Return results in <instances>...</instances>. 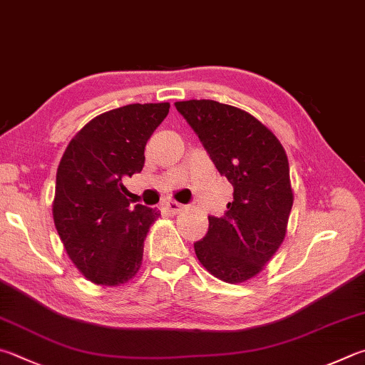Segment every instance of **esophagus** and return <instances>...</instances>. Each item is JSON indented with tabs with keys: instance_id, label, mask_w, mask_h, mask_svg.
Here are the masks:
<instances>
[{
	"instance_id": "1",
	"label": "esophagus",
	"mask_w": 365,
	"mask_h": 365,
	"mask_svg": "<svg viewBox=\"0 0 365 365\" xmlns=\"http://www.w3.org/2000/svg\"><path fill=\"white\" fill-rule=\"evenodd\" d=\"M165 207H168V210L172 212V214H178V212H182L185 209V205L177 201H168L165 202Z\"/></svg>"
}]
</instances>
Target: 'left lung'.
<instances>
[{"mask_svg": "<svg viewBox=\"0 0 365 365\" xmlns=\"http://www.w3.org/2000/svg\"><path fill=\"white\" fill-rule=\"evenodd\" d=\"M217 170L233 185L223 217L195 242L196 257L217 279L241 284L255 277L287 233L294 191L286 150L247 111L215 101L175 102Z\"/></svg>", "mask_w": 365, "mask_h": 365, "instance_id": "left-lung-1", "label": "left lung"}]
</instances>
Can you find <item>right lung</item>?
<instances>
[{"instance_id": "add662e5", "label": "right lung", "mask_w": 365, "mask_h": 365, "mask_svg": "<svg viewBox=\"0 0 365 365\" xmlns=\"http://www.w3.org/2000/svg\"><path fill=\"white\" fill-rule=\"evenodd\" d=\"M170 103H132L105 111L76 132L56 175L52 217L73 264L103 287L129 282L161 212L130 207L123 180L143 169L148 138Z\"/></svg>"}]
</instances>
